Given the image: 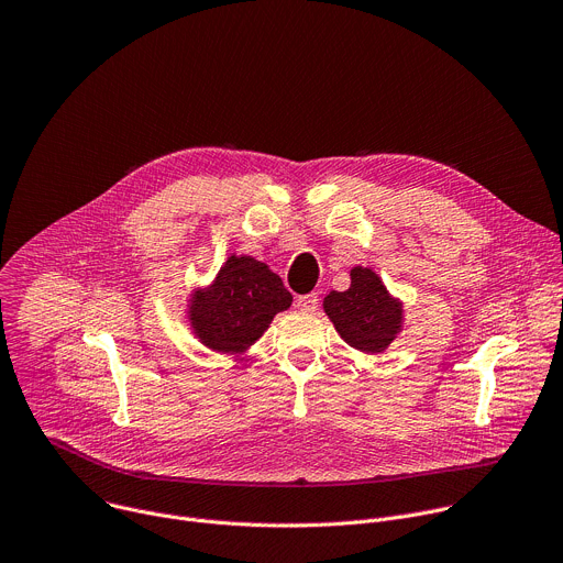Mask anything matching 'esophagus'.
<instances>
[{
    "mask_svg": "<svg viewBox=\"0 0 563 563\" xmlns=\"http://www.w3.org/2000/svg\"><path fill=\"white\" fill-rule=\"evenodd\" d=\"M295 308L301 312H314L319 308V297L314 292L310 295H301L295 299Z\"/></svg>",
    "mask_w": 563,
    "mask_h": 563,
    "instance_id": "34e87169",
    "label": "esophagus"
}]
</instances>
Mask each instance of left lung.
I'll return each mask as SVG.
<instances>
[{
    "label": "left lung",
    "mask_w": 563,
    "mask_h": 563,
    "mask_svg": "<svg viewBox=\"0 0 563 563\" xmlns=\"http://www.w3.org/2000/svg\"><path fill=\"white\" fill-rule=\"evenodd\" d=\"M323 310L342 340L364 353H382L401 328V306L371 268L351 271V288L332 290L323 299Z\"/></svg>",
    "instance_id": "left-lung-1"
}]
</instances>
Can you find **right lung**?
Here are the masks:
<instances>
[{
    "instance_id": "obj_1",
    "label": "right lung",
    "mask_w": 563,
    "mask_h": 563,
    "mask_svg": "<svg viewBox=\"0 0 563 563\" xmlns=\"http://www.w3.org/2000/svg\"><path fill=\"white\" fill-rule=\"evenodd\" d=\"M290 303L292 295L279 275L253 257L233 255L212 286L192 297L190 323L208 349L242 353Z\"/></svg>"
}]
</instances>
